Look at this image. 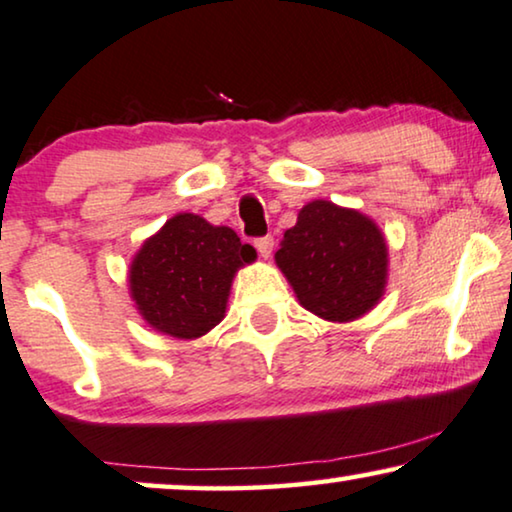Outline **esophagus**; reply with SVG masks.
Instances as JSON below:
<instances>
[{
    "label": "esophagus",
    "mask_w": 512,
    "mask_h": 512,
    "mask_svg": "<svg viewBox=\"0 0 512 512\" xmlns=\"http://www.w3.org/2000/svg\"><path fill=\"white\" fill-rule=\"evenodd\" d=\"M255 248H257V252H260V255L264 257V260H267V257L271 255V250H274V238H271V236L255 238Z\"/></svg>",
    "instance_id": "esophagus-1"
}]
</instances>
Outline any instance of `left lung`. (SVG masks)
<instances>
[{"label":"left lung","mask_w":512,"mask_h":512,"mask_svg":"<svg viewBox=\"0 0 512 512\" xmlns=\"http://www.w3.org/2000/svg\"><path fill=\"white\" fill-rule=\"evenodd\" d=\"M276 264L304 309L344 323L384 295L386 241L377 224L356 210L313 201L283 234Z\"/></svg>","instance_id":"obj_1"}]
</instances>
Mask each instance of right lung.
Masks as SVG:
<instances>
[{
  "mask_svg": "<svg viewBox=\"0 0 512 512\" xmlns=\"http://www.w3.org/2000/svg\"><path fill=\"white\" fill-rule=\"evenodd\" d=\"M255 248L229 227L182 213L163 224L135 255L131 292L142 318L177 339L206 335L227 309L231 278Z\"/></svg>",
  "mask_w": 512,
  "mask_h": 512,
  "instance_id": "right-lung-1",
  "label": "right lung"
}]
</instances>
